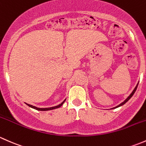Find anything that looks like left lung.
<instances>
[{
    "instance_id": "8db88e82",
    "label": "left lung",
    "mask_w": 146,
    "mask_h": 146,
    "mask_svg": "<svg viewBox=\"0 0 146 146\" xmlns=\"http://www.w3.org/2000/svg\"><path fill=\"white\" fill-rule=\"evenodd\" d=\"M138 85H139V83H138V84H137V85H136V87H135V88H134V89H133V91H132V93H131V94H130V95H129V96H128V98H127V99H126V100H124V102H122V103H120V104H119V106H116V107H115V108H112V109H115V108H119V107H120V106H123V105H124V104H125V103H127V101H128V100H129V99H130V98H131V97H132V96H133V94H134L135 91H136V88H137V87H138Z\"/></svg>"
}]
</instances>
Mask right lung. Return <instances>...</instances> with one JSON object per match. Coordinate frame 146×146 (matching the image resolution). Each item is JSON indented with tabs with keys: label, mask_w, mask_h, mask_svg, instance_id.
I'll return each instance as SVG.
<instances>
[{
	"label": "right lung",
	"mask_w": 146,
	"mask_h": 146,
	"mask_svg": "<svg viewBox=\"0 0 146 146\" xmlns=\"http://www.w3.org/2000/svg\"><path fill=\"white\" fill-rule=\"evenodd\" d=\"M66 100V99L65 100H64V101L62 102V103H61L60 104V105H58V106H55V107H51V108H36V107H35V106H31V105H29V104H27V103H26L27 105L28 106H29L30 108H34V109H35V110H40V111H47V110H54V109H56V108H60V107H61L63 105V103H64V101H65Z\"/></svg>",
	"instance_id": "add662e5"
}]
</instances>
